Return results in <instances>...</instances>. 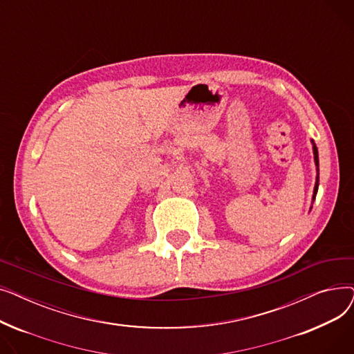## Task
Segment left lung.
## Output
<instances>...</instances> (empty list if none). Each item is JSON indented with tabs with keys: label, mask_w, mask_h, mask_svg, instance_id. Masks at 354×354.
I'll return each instance as SVG.
<instances>
[{
	"label": "left lung",
	"mask_w": 354,
	"mask_h": 354,
	"mask_svg": "<svg viewBox=\"0 0 354 354\" xmlns=\"http://www.w3.org/2000/svg\"><path fill=\"white\" fill-rule=\"evenodd\" d=\"M313 152H314V162H315V166H317V172H319V152H317V146L314 145V142H313ZM317 189H319V175H317V182H315V187H314L313 201L315 199V195H317Z\"/></svg>",
	"instance_id": "obj_1"
}]
</instances>
